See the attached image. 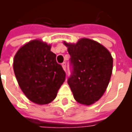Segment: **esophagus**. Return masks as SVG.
<instances>
[{"mask_svg":"<svg viewBox=\"0 0 132 132\" xmlns=\"http://www.w3.org/2000/svg\"><path fill=\"white\" fill-rule=\"evenodd\" d=\"M61 66H62V67H63V69L66 71V63L65 62H63L62 64H61Z\"/></svg>","mask_w":132,"mask_h":132,"instance_id":"esophagus-1","label":"esophagus"}]
</instances>
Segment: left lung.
I'll return each mask as SVG.
<instances>
[{"label":"left lung","instance_id":"left-lung-1","mask_svg":"<svg viewBox=\"0 0 132 132\" xmlns=\"http://www.w3.org/2000/svg\"><path fill=\"white\" fill-rule=\"evenodd\" d=\"M63 44L71 56L72 71L68 83L73 97L80 104L92 105L108 88L113 66L112 55L102 44L87 38L76 44Z\"/></svg>","mask_w":132,"mask_h":132}]
</instances>
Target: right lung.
Segmentation results:
<instances>
[{
    "label": "right lung",
    "instance_id": "obj_1",
    "mask_svg": "<svg viewBox=\"0 0 132 132\" xmlns=\"http://www.w3.org/2000/svg\"><path fill=\"white\" fill-rule=\"evenodd\" d=\"M56 57L51 45L39 39L30 41L16 53L14 73L22 91L30 101L45 105L56 97L66 73Z\"/></svg>",
    "mask_w": 132,
    "mask_h": 132
}]
</instances>
